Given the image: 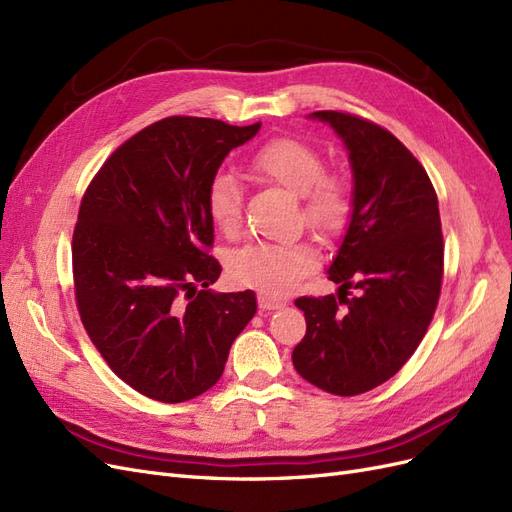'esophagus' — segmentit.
Instances as JSON below:
<instances>
[{
  "label": "esophagus",
  "instance_id": "1",
  "mask_svg": "<svg viewBox=\"0 0 512 512\" xmlns=\"http://www.w3.org/2000/svg\"><path fill=\"white\" fill-rule=\"evenodd\" d=\"M258 307L262 309V312H271V309H282V307H286V301L267 297V294H260V297H258Z\"/></svg>",
  "mask_w": 512,
  "mask_h": 512
}]
</instances>
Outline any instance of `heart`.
Instances as JSON below:
<instances>
[{
    "label": "heart",
    "mask_w": 512,
    "mask_h": 512,
    "mask_svg": "<svg viewBox=\"0 0 512 512\" xmlns=\"http://www.w3.org/2000/svg\"><path fill=\"white\" fill-rule=\"evenodd\" d=\"M247 170L258 181L301 196L307 224L322 235H337L348 224L352 211L348 185L324 173V160L314 147L294 138H277L254 153ZM241 205L239 181L228 173L215 175L207 190V213L213 226L224 235H235L241 226ZM314 265L316 252L305 241L250 243L232 256L230 275L235 282L265 294H286L303 282Z\"/></svg>",
    "instance_id": "1"
}]
</instances>
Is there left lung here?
Here are the masks:
<instances>
[{
    "instance_id": "left-lung-1",
    "label": "left lung",
    "mask_w": 512,
    "mask_h": 512,
    "mask_svg": "<svg viewBox=\"0 0 512 512\" xmlns=\"http://www.w3.org/2000/svg\"><path fill=\"white\" fill-rule=\"evenodd\" d=\"M342 138L352 211L329 267L337 297H301L307 331L292 350L299 376L333 395H361L393 378L436 312L444 243L436 190L412 153L376 123L348 113L307 115ZM350 287L359 289L347 297Z\"/></svg>"
}]
</instances>
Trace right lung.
<instances>
[{
    "label": "right lung",
    "instance_id": "add662e5",
    "mask_svg": "<svg viewBox=\"0 0 512 512\" xmlns=\"http://www.w3.org/2000/svg\"><path fill=\"white\" fill-rule=\"evenodd\" d=\"M254 126L166 117L98 170L72 239L76 305L91 342L134 391L179 404L220 380L256 294L213 292L207 190Z\"/></svg>",
    "mask_w": 512,
    "mask_h": 512
}]
</instances>
